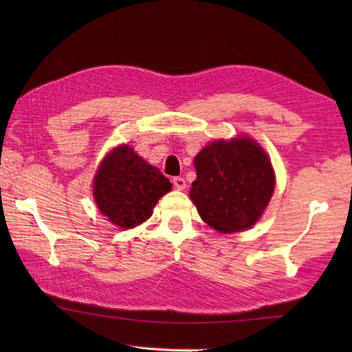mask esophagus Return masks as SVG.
<instances>
[{
	"label": "esophagus",
	"instance_id": "1",
	"mask_svg": "<svg viewBox=\"0 0 352 352\" xmlns=\"http://www.w3.org/2000/svg\"><path fill=\"white\" fill-rule=\"evenodd\" d=\"M173 185H175L176 189L182 190V189H185V186H186V180H185L184 177H180V176L173 177Z\"/></svg>",
	"mask_w": 352,
	"mask_h": 352
}]
</instances>
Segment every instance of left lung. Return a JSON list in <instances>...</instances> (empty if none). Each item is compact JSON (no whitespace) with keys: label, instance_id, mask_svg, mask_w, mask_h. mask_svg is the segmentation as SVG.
Segmentation results:
<instances>
[{"label":"left lung","instance_id":"left-lung-1","mask_svg":"<svg viewBox=\"0 0 352 352\" xmlns=\"http://www.w3.org/2000/svg\"><path fill=\"white\" fill-rule=\"evenodd\" d=\"M189 190L201 219L221 233L241 232L260 219L274 190V173L263 148L250 138L216 141L194 160Z\"/></svg>","mask_w":352,"mask_h":352}]
</instances>
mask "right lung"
Masks as SVG:
<instances>
[{
    "label": "right lung",
    "mask_w": 352,
    "mask_h": 352,
    "mask_svg": "<svg viewBox=\"0 0 352 352\" xmlns=\"http://www.w3.org/2000/svg\"><path fill=\"white\" fill-rule=\"evenodd\" d=\"M170 189V180L129 145L116 148L105 157L94 180L100 211L122 229H132L150 219L157 201Z\"/></svg>",
    "instance_id": "add662e5"
}]
</instances>
